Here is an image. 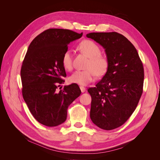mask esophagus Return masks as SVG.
Segmentation results:
<instances>
[{
  "label": "esophagus",
  "instance_id": "obj_1",
  "mask_svg": "<svg viewBox=\"0 0 160 160\" xmlns=\"http://www.w3.org/2000/svg\"><path fill=\"white\" fill-rule=\"evenodd\" d=\"M80 89H81L82 93H84V92L86 91L85 88H84V87H83V86H80Z\"/></svg>",
  "mask_w": 160,
  "mask_h": 160
}]
</instances>
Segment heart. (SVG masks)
<instances>
[{
	"instance_id": "obj_1",
	"label": "heart",
	"mask_w": 160,
	"mask_h": 160,
	"mask_svg": "<svg viewBox=\"0 0 160 160\" xmlns=\"http://www.w3.org/2000/svg\"><path fill=\"white\" fill-rule=\"evenodd\" d=\"M78 49L89 57L86 65L87 69L77 70L69 77L70 83L86 85L93 81L96 75L103 76L109 68L108 58L101 53L100 47L93 41L84 40L77 46ZM61 62L66 70H71L72 66V53L70 50L65 51L62 55Z\"/></svg>"
}]
</instances>
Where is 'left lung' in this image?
<instances>
[{
	"label": "left lung",
	"mask_w": 160,
	"mask_h": 160,
	"mask_svg": "<svg viewBox=\"0 0 160 160\" xmlns=\"http://www.w3.org/2000/svg\"><path fill=\"white\" fill-rule=\"evenodd\" d=\"M102 46L109 68L102 79L88 91L91 97L90 118L97 126L111 130L132 115L143 93L144 70L138 52L128 38L116 32L86 35Z\"/></svg>",
	"instance_id": "1"
}]
</instances>
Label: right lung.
<instances>
[{
	"mask_svg": "<svg viewBox=\"0 0 160 160\" xmlns=\"http://www.w3.org/2000/svg\"><path fill=\"white\" fill-rule=\"evenodd\" d=\"M82 35L68 29L49 28L34 38L28 48L21 70L22 94L33 117L45 126L65 122L68 107L81 93L75 83L59 92L57 89L67 76L62 55L69 43Z\"/></svg>",
	"mask_w": 160,
	"mask_h": 160,
	"instance_id": "right-lung-1",
	"label": "right lung"
}]
</instances>
